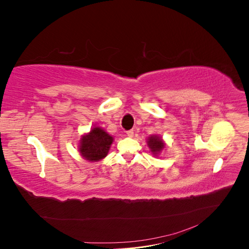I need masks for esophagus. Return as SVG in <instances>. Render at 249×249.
I'll return each mask as SVG.
<instances>
[{"label": "esophagus", "mask_w": 249, "mask_h": 249, "mask_svg": "<svg viewBox=\"0 0 249 249\" xmlns=\"http://www.w3.org/2000/svg\"><path fill=\"white\" fill-rule=\"evenodd\" d=\"M125 135L127 137H130V138H132L133 136H134V131L133 130H130V131H126L125 132Z\"/></svg>", "instance_id": "34e87169"}]
</instances>
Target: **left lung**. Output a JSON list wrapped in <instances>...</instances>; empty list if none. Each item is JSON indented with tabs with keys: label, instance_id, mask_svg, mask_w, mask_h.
<instances>
[{
	"label": "left lung",
	"instance_id": "8db88e82",
	"mask_svg": "<svg viewBox=\"0 0 249 249\" xmlns=\"http://www.w3.org/2000/svg\"><path fill=\"white\" fill-rule=\"evenodd\" d=\"M147 145L150 149V152L153 153V155L157 156L159 155L165 147V143L162 140V138L158 136V135H153V136L148 137Z\"/></svg>",
	"mask_w": 249,
	"mask_h": 249
}]
</instances>
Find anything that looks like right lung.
Segmentation results:
<instances>
[{"mask_svg":"<svg viewBox=\"0 0 249 249\" xmlns=\"http://www.w3.org/2000/svg\"><path fill=\"white\" fill-rule=\"evenodd\" d=\"M113 137L100 126H94L88 134L83 135L80 140L79 152L85 160L97 162L109 153Z\"/></svg>","mask_w":249,"mask_h":249,"instance_id":"1","label":"right lung"}]
</instances>
